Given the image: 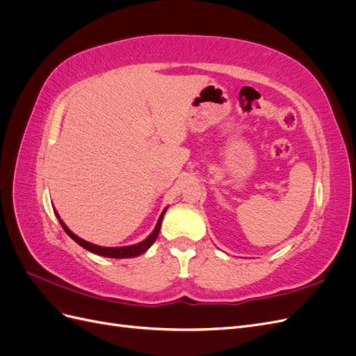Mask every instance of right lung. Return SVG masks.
I'll list each match as a JSON object with an SVG mask.
<instances>
[{"label": "right lung", "mask_w": 356, "mask_h": 356, "mask_svg": "<svg viewBox=\"0 0 356 356\" xmlns=\"http://www.w3.org/2000/svg\"><path fill=\"white\" fill-rule=\"evenodd\" d=\"M163 213H165V211H163ZM163 213L160 215V218H159V221H157V224H156V229L153 230V233L149 234L145 241L139 242V243H136V245H131V246H118V248H105V246H98V245H93V243L86 242V241L80 239L79 236H75L60 220H59V222H60V225H62V229L67 232V234L70 236V238H71L72 241L77 242L79 245H81V246L84 248V250H88V251L95 252V254H98V255H104V257H111V258H129V257H136V255H139V254L145 252V251L148 250V248L154 243V241L157 239V236H159V232H160V225H161V218H163Z\"/></svg>", "instance_id": "right-lung-1"}]
</instances>
